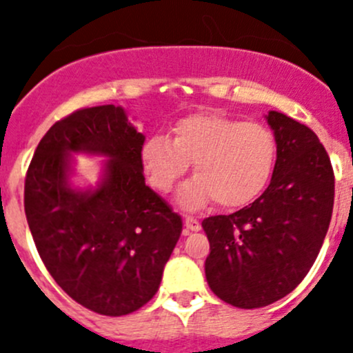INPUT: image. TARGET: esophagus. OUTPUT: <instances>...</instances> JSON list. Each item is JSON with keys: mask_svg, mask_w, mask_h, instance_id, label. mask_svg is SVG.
Returning <instances> with one entry per match:
<instances>
[{"mask_svg": "<svg viewBox=\"0 0 353 353\" xmlns=\"http://www.w3.org/2000/svg\"><path fill=\"white\" fill-rule=\"evenodd\" d=\"M185 230L188 231H201V223L195 217L185 216Z\"/></svg>", "mask_w": 353, "mask_h": 353, "instance_id": "1", "label": "esophagus"}]
</instances>
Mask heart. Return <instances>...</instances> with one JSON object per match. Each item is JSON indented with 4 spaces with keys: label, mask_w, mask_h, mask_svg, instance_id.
I'll use <instances>...</instances> for the list:
<instances>
[{
    "label": "heart",
    "mask_w": 353,
    "mask_h": 353,
    "mask_svg": "<svg viewBox=\"0 0 353 353\" xmlns=\"http://www.w3.org/2000/svg\"><path fill=\"white\" fill-rule=\"evenodd\" d=\"M275 161V139L263 123L217 114L180 119L172 137L152 136L143 148V163L156 190L168 194L194 163L195 176L176 192L183 209L195 210L216 199L236 209L263 190Z\"/></svg>",
    "instance_id": "b5f03b06"
}]
</instances>
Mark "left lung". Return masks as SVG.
Instances as JSON below:
<instances>
[{"label":"left lung","mask_w":353,"mask_h":353,"mask_svg":"<svg viewBox=\"0 0 353 353\" xmlns=\"http://www.w3.org/2000/svg\"><path fill=\"white\" fill-rule=\"evenodd\" d=\"M277 159L267 190L230 216L202 221L210 253L205 279L219 299L263 307L301 284L314 263L333 212L335 176L318 136L270 110Z\"/></svg>","instance_id":"8db88e82"}]
</instances>
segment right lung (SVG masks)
Wrapping results in <instances>:
<instances>
[{"label": "right lung", "mask_w": 353, "mask_h": 353, "mask_svg": "<svg viewBox=\"0 0 353 353\" xmlns=\"http://www.w3.org/2000/svg\"><path fill=\"white\" fill-rule=\"evenodd\" d=\"M143 144L122 107L83 108L47 130L25 178V214L43 265L98 314L143 307L181 234V217L144 181ZM78 152L108 158L95 189L70 185Z\"/></svg>", "instance_id": "add662e5"}]
</instances>
